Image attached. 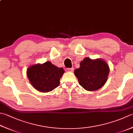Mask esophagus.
Segmentation results:
<instances>
[{
  "label": "esophagus",
  "mask_w": 133,
  "mask_h": 133,
  "mask_svg": "<svg viewBox=\"0 0 133 133\" xmlns=\"http://www.w3.org/2000/svg\"><path fill=\"white\" fill-rule=\"evenodd\" d=\"M66 72H73L74 69L73 68H66L65 69Z\"/></svg>",
  "instance_id": "1"
}]
</instances>
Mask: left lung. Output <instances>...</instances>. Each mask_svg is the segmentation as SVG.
<instances>
[{"label": "left lung", "mask_w": 133, "mask_h": 133, "mask_svg": "<svg viewBox=\"0 0 133 133\" xmlns=\"http://www.w3.org/2000/svg\"><path fill=\"white\" fill-rule=\"evenodd\" d=\"M109 72V66L104 61L87 57L81 62L79 68L74 70V74L82 88L88 91H95L105 84Z\"/></svg>", "instance_id": "obj_1"}]
</instances>
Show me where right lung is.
Segmentation results:
<instances>
[{"mask_svg":"<svg viewBox=\"0 0 133 133\" xmlns=\"http://www.w3.org/2000/svg\"><path fill=\"white\" fill-rule=\"evenodd\" d=\"M64 71L46 62L43 64H36L29 67L27 76L33 87L41 92H48L55 89L60 84V79Z\"/></svg>","mask_w":133,"mask_h":133,"instance_id":"obj_1","label":"right lung"}]
</instances>
